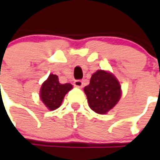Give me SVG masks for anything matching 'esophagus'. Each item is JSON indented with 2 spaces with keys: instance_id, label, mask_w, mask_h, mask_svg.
Wrapping results in <instances>:
<instances>
[{
  "instance_id": "34e87169",
  "label": "esophagus",
  "mask_w": 160,
  "mask_h": 160,
  "mask_svg": "<svg viewBox=\"0 0 160 160\" xmlns=\"http://www.w3.org/2000/svg\"><path fill=\"white\" fill-rule=\"evenodd\" d=\"M74 85L76 86V87H78V88H81V87H83V83L82 80H76L75 82H74Z\"/></svg>"
}]
</instances>
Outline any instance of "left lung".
Here are the masks:
<instances>
[{"instance_id": "8db88e82", "label": "left lung", "mask_w": 160, "mask_h": 160, "mask_svg": "<svg viewBox=\"0 0 160 160\" xmlns=\"http://www.w3.org/2000/svg\"><path fill=\"white\" fill-rule=\"evenodd\" d=\"M90 108L98 114H106L118 102L121 86L111 73L98 70L91 77L90 83L83 88Z\"/></svg>"}]
</instances>
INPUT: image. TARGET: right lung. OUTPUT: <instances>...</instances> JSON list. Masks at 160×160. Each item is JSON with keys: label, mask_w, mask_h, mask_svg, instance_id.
Returning a JSON list of instances; mask_svg holds the SVG:
<instances>
[{"label": "right lung", "mask_w": 160, "mask_h": 160, "mask_svg": "<svg viewBox=\"0 0 160 160\" xmlns=\"http://www.w3.org/2000/svg\"><path fill=\"white\" fill-rule=\"evenodd\" d=\"M73 88L71 83H60L56 75L51 74L48 79L42 84L40 97L42 102L50 110L59 108L65 95Z\"/></svg>", "instance_id": "obj_1"}]
</instances>
